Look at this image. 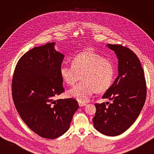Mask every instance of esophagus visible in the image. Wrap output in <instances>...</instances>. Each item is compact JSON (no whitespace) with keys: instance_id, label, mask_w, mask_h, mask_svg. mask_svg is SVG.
Listing matches in <instances>:
<instances>
[{"instance_id":"obj_1","label":"esophagus","mask_w":154,"mask_h":154,"mask_svg":"<svg viewBox=\"0 0 154 154\" xmlns=\"http://www.w3.org/2000/svg\"><path fill=\"white\" fill-rule=\"evenodd\" d=\"M78 105L80 107L81 106H85L87 104L85 103H82V102H78Z\"/></svg>"}]
</instances>
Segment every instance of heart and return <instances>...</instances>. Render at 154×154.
I'll list each match as a JSON object with an SVG mask.
<instances>
[{
	"label": "heart",
	"instance_id": "1",
	"mask_svg": "<svg viewBox=\"0 0 154 154\" xmlns=\"http://www.w3.org/2000/svg\"><path fill=\"white\" fill-rule=\"evenodd\" d=\"M60 74L69 85L83 81L68 92L69 96L80 102L88 101L95 92L102 93L110 87L114 80V68L110 60L101 55L85 51L76 54L70 66H62Z\"/></svg>",
	"mask_w": 154,
	"mask_h": 154
}]
</instances>
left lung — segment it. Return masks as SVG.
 I'll list each match as a JSON object with an SVG mask.
<instances>
[{
  "label": "left lung",
  "instance_id": "left-lung-1",
  "mask_svg": "<svg viewBox=\"0 0 154 154\" xmlns=\"http://www.w3.org/2000/svg\"><path fill=\"white\" fill-rule=\"evenodd\" d=\"M107 46L118 58L119 75L102 97L112 102L96 103L92 122L97 131L116 136L126 131L140 114L146 97V83L141 62L131 49L120 44Z\"/></svg>",
  "mask_w": 154,
  "mask_h": 154
}]
</instances>
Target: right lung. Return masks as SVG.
<instances>
[{
    "label": "right lung",
    "mask_w": 154,
    "mask_h": 154,
    "mask_svg": "<svg viewBox=\"0 0 154 154\" xmlns=\"http://www.w3.org/2000/svg\"><path fill=\"white\" fill-rule=\"evenodd\" d=\"M48 43L27 51L17 63L12 78L14 104L20 118L40 136L55 139L69 128L78 109L73 98L55 97L65 91L60 69L64 55Z\"/></svg>",
    "instance_id": "add662e5"
}]
</instances>
